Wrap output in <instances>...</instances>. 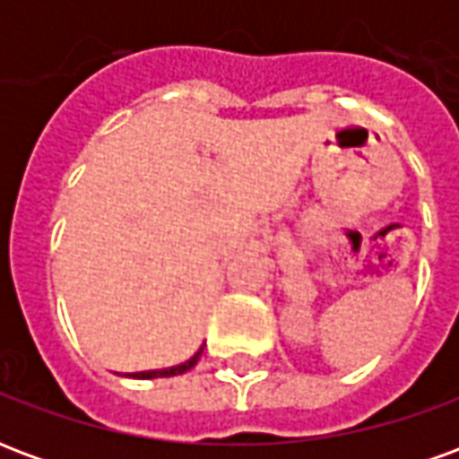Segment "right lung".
<instances>
[{
    "label": "right lung",
    "mask_w": 459,
    "mask_h": 459,
    "mask_svg": "<svg viewBox=\"0 0 459 459\" xmlns=\"http://www.w3.org/2000/svg\"><path fill=\"white\" fill-rule=\"evenodd\" d=\"M204 351V349H201ZM201 351L196 356H191L189 361L186 364H181V366H174V368H164V371H142V374H134V378H157V376H177V374H184V371H189L191 366L196 364L199 361V356Z\"/></svg>",
    "instance_id": "1"
}]
</instances>
